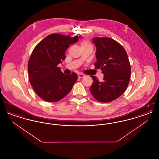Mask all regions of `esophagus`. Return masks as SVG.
I'll list each match as a JSON object with an SVG mask.
<instances>
[{"instance_id": "1", "label": "esophagus", "mask_w": 159, "mask_h": 159, "mask_svg": "<svg viewBox=\"0 0 159 159\" xmlns=\"http://www.w3.org/2000/svg\"><path fill=\"white\" fill-rule=\"evenodd\" d=\"M77 76H78L79 78H82V77H83L84 76V75L83 74H82V73H79V74L77 75Z\"/></svg>"}]
</instances>
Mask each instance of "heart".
I'll return each mask as SVG.
<instances>
[{"instance_id": "heart-1", "label": "heart", "mask_w": 159, "mask_h": 159, "mask_svg": "<svg viewBox=\"0 0 159 159\" xmlns=\"http://www.w3.org/2000/svg\"><path fill=\"white\" fill-rule=\"evenodd\" d=\"M81 46H92V45H91L90 41L88 39H83L81 41Z\"/></svg>"}]
</instances>
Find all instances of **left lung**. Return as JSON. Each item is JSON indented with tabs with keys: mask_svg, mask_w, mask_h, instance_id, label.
Returning a JSON list of instances; mask_svg holds the SVG:
<instances>
[{
	"mask_svg": "<svg viewBox=\"0 0 159 159\" xmlns=\"http://www.w3.org/2000/svg\"><path fill=\"white\" fill-rule=\"evenodd\" d=\"M97 48L95 69L104 75L103 81L91 76L93 83L89 89L92 95L99 102H109L118 98L126 90L130 78L131 68L124 48L108 38H93Z\"/></svg>",
	"mask_w": 159,
	"mask_h": 159,
	"instance_id": "8db88e82",
	"label": "left lung"
}]
</instances>
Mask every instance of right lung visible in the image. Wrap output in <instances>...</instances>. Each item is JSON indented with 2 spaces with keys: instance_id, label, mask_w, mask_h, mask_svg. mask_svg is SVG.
<instances>
[{
  "instance_id": "right-lung-1",
  "label": "right lung",
  "mask_w": 159,
  "mask_h": 159,
  "mask_svg": "<svg viewBox=\"0 0 159 159\" xmlns=\"http://www.w3.org/2000/svg\"><path fill=\"white\" fill-rule=\"evenodd\" d=\"M79 36L71 38L58 33L48 35L34 48L28 63L29 82L44 101L57 102L71 91L77 80L75 73L64 74L58 65L66 59V51Z\"/></svg>"
}]
</instances>
